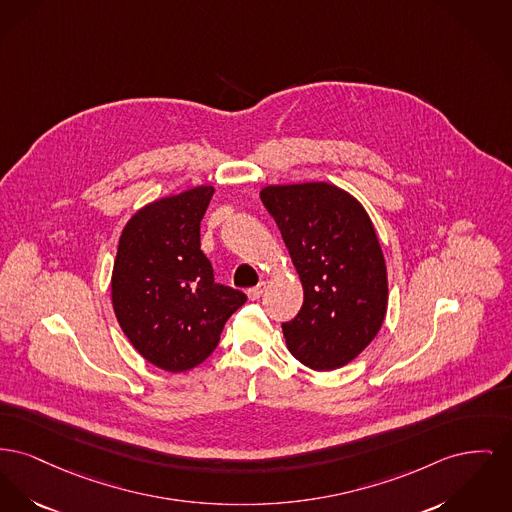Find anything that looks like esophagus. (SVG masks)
<instances>
[{
  "mask_svg": "<svg viewBox=\"0 0 512 512\" xmlns=\"http://www.w3.org/2000/svg\"><path fill=\"white\" fill-rule=\"evenodd\" d=\"M265 290H267V282H261V284H257L255 288H249L247 290V298L249 300H259L263 294H265Z\"/></svg>",
  "mask_w": 512,
  "mask_h": 512,
  "instance_id": "esophagus-1",
  "label": "esophagus"
}]
</instances>
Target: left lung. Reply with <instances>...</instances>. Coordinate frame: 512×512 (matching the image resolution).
<instances>
[{
    "mask_svg": "<svg viewBox=\"0 0 512 512\" xmlns=\"http://www.w3.org/2000/svg\"><path fill=\"white\" fill-rule=\"evenodd\" d=\"M271 212L303 284L300 313L282 325L290 354L315 371L358 358L381 331L387 265L360 201L327 181L267 185Z\"/></svg>",
    "mask_w": 512,
    "mask_h": 512,
    "instance_id": "8db88e82",
    "label": "left lung"
}]
</instances>
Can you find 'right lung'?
Wrapping results in <instances>:
<instances>
[{"label": "right lung", "instance_id": "right-lung-1", "mask_svg": "<svg viewBox=\"0 0 512 512\" xmlns=\"http://www.w3.org/2000/svg\"><path fill=\"white\" fill-rule=\"evenodd\" d=\"M214 187L197 185L156 199L121 230L112 271V305L121 331L145 360L170 373L214 352L240 290L214 282L201 251V220Z\"/></svg>", "mask_w": 512, "mask_h": 512}]
</instances>
